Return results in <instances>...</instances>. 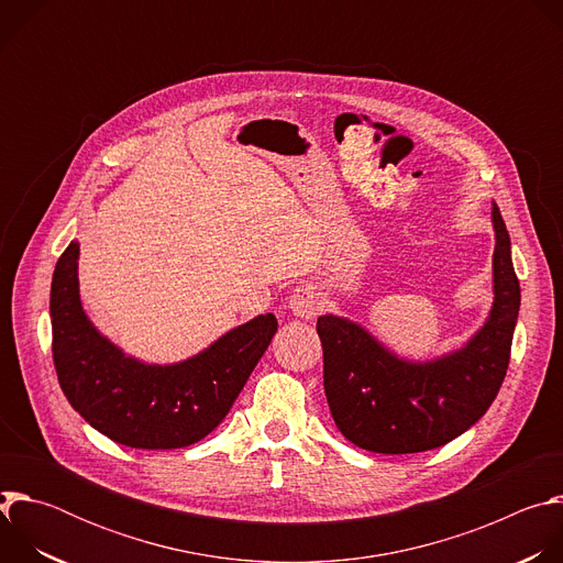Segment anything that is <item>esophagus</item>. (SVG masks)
Masks as SVG:
<instances>
[{"label":"esophagus","instance_id":"1","mask_svg":"<svg viewBox=\"0 0 563 563\" xmlns=\"http://www.w3.org/2000/svg\"><path fill=\"white\" fill-rule=\"evenodd\" d=\"M287 307L291 309L294 316L298 318H313L320 309H323V298H320L318 289L313 285H300L291 291L289 300H287Z\"/></svg>","mask_w":563,"mask_h":563}]
</instances>
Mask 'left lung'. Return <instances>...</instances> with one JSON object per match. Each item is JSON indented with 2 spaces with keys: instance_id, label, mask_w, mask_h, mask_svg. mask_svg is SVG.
<instances>
[{
  "instance_id": "left-lung-1",
  "label": "left lung",
  "mask_w": 563,
  "mask_h": 563,
  "mask_svg": "<svg viewBox=\"0 0 563 563\" xmlns=\"http://www.w3.org/2000/svg\"><path fill=\"white\" fill-rule=\"evenodd\" d=\"M495 300L490 316L463 347L432 361L389 352L343 316H318L323 383L336 428L354 445L380 454H412L450 443L488 412L510 363L521 289L510 235L493 207Z\"/></svg>"
}]
</instances>
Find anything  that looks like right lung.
Listing matches in <instances>:
<instances>
[{"mask_svg":"<svg viewBox=\"0 0 563 563\" xmlns=\"http://www.w3.org/2000/svg\"><path fill=\"white\" fill-rule=\"evenodd\" d=\"M77 258L73 240L51 283L53 363L73 410L111 441L137 450H176L205 439L269 347L276 316L252 318L187 361L148 365L93 328L79 300Z\"/></svg>","mask_w":563,"mask_h":563,"instance_id":"right-lung-1","label":"right lung"}]
</instances>
